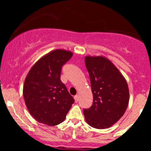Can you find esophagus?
I'll list each match as a JSON object with an SVG mask.
<instances>
[{"instance_id":"34e87169","label":"esophagus","mask_w":151,"mask_h":151,"mask_svg":"<svg viewBox=\"0 0 151 151\" xmlns=\"http://www.w3.org/2000/svg\"><path fill=\"white\" fill-rule=\"evenodd\" d=\"M74 101H75L76 103H77L78 101H79V96L78 95H76V96H74Z\"/></svg>"}]
</instances>
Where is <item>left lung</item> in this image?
Wrapping results in <instances>:
<instances>
[{
  "label": "left lung",
  "mask_w": 151,
  "mask_h": 151,
  "mask_svg": "<svg viewBox=\"0 0 151 151\" xmlns=\"http://www.w3.org/2000/svg\"><path fill=\"white\" fill-rule=\"evenodd\" d=\"M93 104L84 109L85 120L98 129L111 127L125 113L129 101V89L126 79L117 67L104 56H86Z\"/></svg>",
  "instance_id": "1"
}]
</instances>
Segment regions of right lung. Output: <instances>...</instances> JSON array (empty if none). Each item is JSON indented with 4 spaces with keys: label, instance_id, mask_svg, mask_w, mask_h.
I'll list each match as a JSON object with an SVG mask.
<instances>
[{
    "label": "right lung",
    "instance_id": "obj_1",
    "mask_svg": "<svg viewBox=\"0 0 151 151\" xmlns=\"http://www.w3.org/2000/svg\"><path fill=\"white\" fill-rule=\"evenodd\" d=\"M73 53L55 50L38 60L26 76L23 97L29 112L39 123L57 126L65 121L74 99L60 80L61 69Z\"/></svg>",
    "mask_w": 151,
    "mask_h": 151
}]
</instances>
